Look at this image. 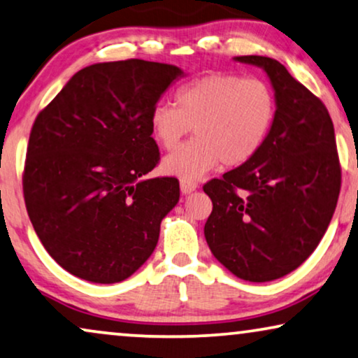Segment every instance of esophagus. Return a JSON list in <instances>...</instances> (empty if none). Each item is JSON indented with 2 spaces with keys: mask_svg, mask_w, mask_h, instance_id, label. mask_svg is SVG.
Listing matches in <instances>:
<instances>
[{
  "mask_svg": "<svg viewBox=\"0 0 358 358\" xmlns=\"http://www.w3.org/2000/svg\"><path fill=\"white\" fill-rule=\"evenodd\" d=\"M196 188H198L196 182H185V180L180 182V189H182L183 194H189V193L196 192Z\"/></svg>",
  "mask_w": 358,
  "mask_h": 358,
  "instance_id": "1",
  "label": "esophagus"
}]
</instances>
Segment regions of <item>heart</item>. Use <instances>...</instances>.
I'll use <instances>...</instances> for the list:
<instances>
[{
  "mask_svg": "<svg viewBox=\"0 0 358 358\" xmlns=\"http://www.w3.org/2000/svg\"><path fill=\"white\" fill-rule=\"evenodd\" d=\"M275 117V98L259 78L209 73L176 93V106L159 103L149 114L152 137L166 150L196 137L162 160L165 175L194 182L221 164L239 166L264 144Z\"/></svg>",
  "mask_w": 358,
  "mask_h": 358,
  "instance_id": "heart-1",
  "label": "heart"
}]
</instances>
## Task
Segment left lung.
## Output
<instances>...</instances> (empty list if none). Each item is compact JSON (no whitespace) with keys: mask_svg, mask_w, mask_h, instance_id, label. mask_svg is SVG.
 Returning a JSON list of instances; mask_svg holds the SVG:
<instances>
[{"mask_svg":"<svg viewBox=\"0 0 358 358\" xmlns=\"http://www.w3.org/2000/svg\"><path fill=\"white\" fill-rule=\"evenodd\" d=\"M268 76L275 117L249 162L203 187L213 213L204 237L213 255L245 282L296 270L326 234L341 192L334 124L319 98L278 60L234 57Z\"/></svg>","mask_w":358,"mask_h":358,"instance_id":"1","label":"left lung"}]
</instances>
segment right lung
<instances>
[{"label":"right lung","instance_id":"obj_1","mask_svg":"<svg viewBox=\"0 0 358 358\" xmlns=\"http://www.w3.org/2000/svg\"><path fill=\"white\" fill-rule=\"evenodd\" d=\"M180 66L139 59L85 66L42 109L22 188L42 245L62 268L119 283L154 252L180 199L176 178H145L159 162L149 114Z\"/></svg>","mask_w":358,"mask_h":358}]
</instances>
